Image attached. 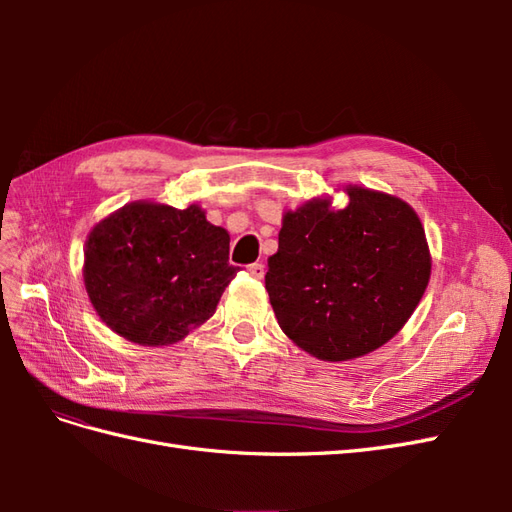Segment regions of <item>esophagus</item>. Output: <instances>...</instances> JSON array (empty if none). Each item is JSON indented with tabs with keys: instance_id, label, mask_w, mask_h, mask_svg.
Listing matches in <instances>:
<instances>
[{
	"instance_id": "1",
	"label": "esophagus",
	"mask_w": 512,
	"mask_h": 512,
	"mask_svg": "<svg viewBox=\"0 0 512 512\" xmlns=\"http://www.w3.org/2000/svg\"><path fill=\"white\" fill-rule=\"evenodd\" d=\"M250 275L254 277V280H262V277H265V265H262V262H254V265H250Z\"/></svg>"
}]
</instances>
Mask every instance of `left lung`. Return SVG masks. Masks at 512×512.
Wrapping results in <instances>:
<instances>
[{"instance_id": "obj_1", "label": "left lung", "mask_w": 512, "mask_h": 512, "mask_svg": "<svg viewBox=\"0 0 512 512\" xmlns=\"http://www.w3.org/2000/svg\"><path fill=\"white\" fill-rule=\"evenodd\" d=\"M286 211L265 288L282 331L320 361H350L393 339L431 275L425 228L393 194L346 185Z\"/></svg>"}]
</instances>
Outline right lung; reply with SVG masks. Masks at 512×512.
<instances>
[{
  "label": "right lung",
  "instance_id": "add662e5",
  "mask_svg": "<svg viewBox=\"0 0 512 512\" xmlns=\"http://www.w3.org/2000/svg\"><path fill=\"white\" fill-rule=\"evenodd\" d=\"M230 235L198 205H123L85 241L83 280L108 329L138 346H170L207 322L237 275Z\"/></svg>",
  "mask_w": 512,
  "mask_h": 512
}]
</instances>
